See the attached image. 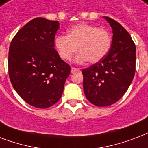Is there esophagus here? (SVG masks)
<instances>
[{"label": "esophagus", "mask_w": 148, "mask_h": 148, "mask_svg": "<svg viewBox=\"0 0 148 148\" xmlns=\"http://www.w3.org/2000/svg\"><path fill=\"white\" fill-rule=\"evenodd\" d=\"M78 71H79V69L74 68V67H72V68H71V73H76V72H78Z\"/></svg>", "instance_id": "34e87169"}]
</instances>
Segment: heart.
<instances>
[{
	"mask_svg": "<svg viewBox=\"0 0 148 148\" xmlns=\"http://www.w3.org/2000/svg\"><path fill=\"white\" fill-rule=\"evenodd\" d=\"M112 37L105 28L96 25L81 23L69 30L68 35H58L55 38V46L58 55L64 60H70L77 51L75 57L78 63L88 61L96 63L100 61L110 51Z\"/></svg>",
	"mask_w": 148,
	"mask_h": 148,
	"instance_id": "heart-1",
	"label": "heart"
}]
</instances>
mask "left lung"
I'll return each instance as SVG.
<instances>
[{
  "label": "left lung",
  "mask_w": 148,
  "mask_h": 148,
  "mask_svg": "<svg viewBox=\"0 0 148 148\" xmlns=\"http://www.w3.org/2000/svg\"><path fill=\"white\" fill-rule=\"evenodd\" d=\"M103 18L113 29L110 49L102 60L82 71L86 97L97 106H110L123 97L136 67V46L130 35L117 21Z\"/></svg>",
  "instance_id": "obj_1"
}]
</instances>
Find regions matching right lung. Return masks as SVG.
Wrapping results in <instances>:
<instances>
[{"mask_svg": "<svg viewBox=\"0 0 148 148\" xmlns=\"http://www.w3.org/2000/svg\"><path fill=\"white\" fill-rule=\"evenodd\" d=\"M57 21L36 18L18 31L9 47L8 73L14 89L31 106L50 107L60 99L70 66L55 49Z\"/></svg>", "mask_w": 148, "mask_h": 148, "instance_id": "right-lung-1", "label": "right lung"}]
</instances>
